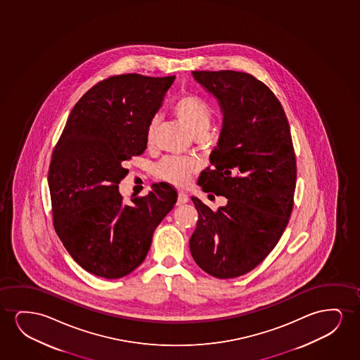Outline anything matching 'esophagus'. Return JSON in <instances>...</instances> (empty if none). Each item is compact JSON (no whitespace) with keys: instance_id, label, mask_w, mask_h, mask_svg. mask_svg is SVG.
I'll return each mask as SVG.
<instances>
[{"instance_id":"obj_1","label":"esophagus","mask_w":360,"mask_h":360,"mask_svg":"<svg viewBox=\"0 0 360 360\" xmlns=\"http://www.w3.org/2000/svg\"><path fill=\"white\" fill-rule=\"evenodd\" d=\"M188 200H189V198H188V195L186 194V193H178L177 205H182V204H184V202H187Z\"/></svg>"}]
</instances>
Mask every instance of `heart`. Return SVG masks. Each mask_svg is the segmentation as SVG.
Instances as JSON below:
<instances>
[{"mask_svg": "<svg viewBox=\"0 0 360 360\" xmlns=\"http://www.w3.org/2000/svg\"><path fill=\"white\" fill-rule=\"evenodd\" d=\"M172 110L193 135L205 133L214 117L212 105L195 94L181 96L173 103ZM158 127V118L153 117L146 127V145L148 148L155 143ZM199 168L200 165L195 160L169 158L158 163L155 168V174L161 181L172 183L178 187H186Z\"/></svg>", "mask_w": 360, "mask_h": 360, "instance_id": "obj_1", "label": "heart"}]
</instances>
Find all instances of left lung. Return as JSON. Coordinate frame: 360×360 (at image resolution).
Masks as SVG:
<instances>
[{
    "label": "left lung",
    "mask_w": 360,
    "mask_h": 360,
    "mask_svg": "<svg viewBox=\"0 0 360 360\" xmlns=\"http://www.w3.org/2000/svg\"><path fill=\"white\" fill-rule=\"evenodd\" d=\"M224 113L212 166L199 177L205 193L227 198L217 210L192 198L197 227L189 248L207 274L243 276L266 258L289 222L296 187L290 127L271 89L247 72L193 71Z\"/></svg>",
    "instance_id": "8db88e82"
}]
</instances>
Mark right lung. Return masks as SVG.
Wrapping results in <instances>:
<instances>
[{
    "instance_id": "1",
    "label": "right lung",
    "mask_w": 360,
    "mask_h": 360,
    "mask_svg": "<svg viewBox=\"0 0 360 360\" xmlns=\"http://www.w3.org/2000/svg\"><path fill=\"white\" fill-rule=\"evenodd\" d=\"M176 76L139 74L99 81L75 104L50 162L55 231L91 274L118 279L143 263L155 229L177 202L168 183L124 202L125 161L146 148V127Z\"/></svg>"
}]
</instances>
